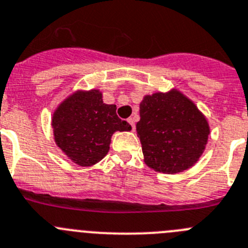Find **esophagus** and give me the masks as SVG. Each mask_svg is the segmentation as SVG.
I'll list each match as a JSON object with an SVG mask.
<instances>
[{
  "label": "esophagus",
  "mask_w": 248,
  "mask_h": 248,
  "mask_svg": "<svg viewBox=\"0 0 248 248\" xmlns=\"http://www.w3.org/2000/svg\"><path fill=\"white\" fill-rule=\"evenodd\" d=\"M128 124H131L132 131H135V129H136V124H135V119H133V117H129V119H128Z\"/></svg>",
  "instance_id": "34e87169"
}]
</instances>
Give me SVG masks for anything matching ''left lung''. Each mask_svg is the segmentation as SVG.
I'll list each match as a JSON object with an SVG mask.
<instances>
[{
	"instance_id": "1",
	"label": "left lung",
	"mask_w": 248,
	"mask_h": 248,
	"mask_svg": "<svg viewBox=\"0 0 248 248\" xmlns=\"http://www.w3.org/2000/svg\"><path fill=\"white\" fill-rule=\"evenodd\" d=\"M136 124L144 163L158 172L192 168L203 154L209 124L196 104L177 89L145 95Z\"/></svg>"
}]
</instances>
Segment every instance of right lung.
<instances>
[{
  "instance_id": "right-lung-1",
  "label": "right lung",
  "mask_w": 248,
  "mask_h": 248,
  "mask_svg": "<svg viewBox=\"0 0 248 248\" xmlns=\"http://www.w3.org/2000/svg\"><path fill=\"white\" fill-rule=\"evenodd\" d=\"M57 147L80 166L99 163L110 149L116 131H131V124L116 115V105L103 101L100 90H77L67 96L52 115Z\"/></svg>"
}]
</instances>
